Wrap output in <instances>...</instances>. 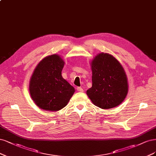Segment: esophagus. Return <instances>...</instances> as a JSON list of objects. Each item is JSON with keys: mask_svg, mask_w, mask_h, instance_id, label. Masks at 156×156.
Masks as SVG:
<instances>
[{"mask_svg": "<svg viewBox=\"0 0 156 156\" xmlns=\"http://www.w3.org/2000/svg\"><path fill=\"white\" fill-rule=\"evenodd\" d=\"M76 89H77V91H79V92H83V89L82 87H78L76 88Z\"/></svg>", "mask_w": 156, "mask_h": 156, "instance_id": "1", "label": "esophagus"}]
</instances>
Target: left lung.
<instances>
[{
	"instance_id": "left-lung-1",
	"label": "left lung",
	"mask_w": 156,
	"mask_h": 156,
	"mask_svg": "<svg viewBox=\"0 0 156 156\" xmlns=\"http://www.w3.org/2000/svg\"><path fill=\"white\" fill-rule=\"evenodd\" d=\"M92 87L86 93L93 104L104 109L118 106L126 97L128 82L122 65L112 55L100 53L91 62Z\"/></svg>"
}]
</instances>
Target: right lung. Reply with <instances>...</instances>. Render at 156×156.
Listing matches in <instances>:
<instances>
[{"mask_svg": "<svg viewBox=\"0 0 156 156\" xmlns=\"http://www.w3.org/2000/svg\"><path fill=\"white\" fill-rule=\"evenodd\" d=\"M64 60L58 54L44 58L34 69L29 91L37 106L45 111L57 112L67 105L74 88L62 76Z\"/></svg>", "mask_w": 156, "mask_h": 156, "instance_id": "right-lung-1", "label": "right lung"}]
</instances>
